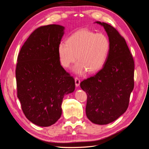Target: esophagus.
Instances as JSON below:
<instances>
[{"mask_svg":"<svg viewBox=\"0 0 149 149\" xmlns=\"http://www.w3.org/2000/svg\"><path fill=\"white\" fill-rule=\"evenodd\" d=\"M74 80H75V85H76V86H79V84H80V82H81L80 79L76 77L74 78Z\"/></svg>","mask_w":149,"mask_h":149,"instance_id":"1","label":"esophagus"}]
</instances>
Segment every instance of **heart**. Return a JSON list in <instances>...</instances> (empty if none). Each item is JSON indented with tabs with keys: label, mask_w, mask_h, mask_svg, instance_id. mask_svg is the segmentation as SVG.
I'll list each match as a JSON object with an SVG mask.
<instances>
[{
	"label": "heart",
	"mask_w": 149,
	"mask_h": 149,
	"mask_svg": "<svg viewBox=\"0 0 149 149\" xmlns=\"http://www.w3.org/2000/svg\"><path fill=\"white\" fill-rule=\"evenodd\" d=\"M109 48V40L104 33L81 29L71 34L66 42L59 43L58 53L63 67L69 68L77 55L78 62L74 67L76 73L81 74L86 70L88 73H95L104 65Z\"/></svg>",
	"instance_id": "b5f03b06"
}]
</instances>
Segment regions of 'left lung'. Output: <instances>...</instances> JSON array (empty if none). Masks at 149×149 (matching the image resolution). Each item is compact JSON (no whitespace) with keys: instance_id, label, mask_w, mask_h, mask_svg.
Masks as SVG:
<instances>
[{"instance_id":"obj_1","label":"left lung","mask_w":149,"mask_h":149,"mask_svg":"<svg viewBox=\"0 0 149 149\" xmlns=\"http://www.w3.org/2000/svg\"><path fill=\"white\" fill-rule=\"evenodd\" d=\"M104 28L110 48L102 68L84 79L80 86L87 94L86 113L93 123L104 125L124 114L134 87V61L124 38L113 26L96 22Z\"/></svg>"}]
</instances>
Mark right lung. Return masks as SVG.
<instances>
[{"mask_svg":"<svg viewBox=\"0 0 149 149\" xmlns=\"http://www.w3.org/2000/svg\"><path fill=\"white\" fill-rule=\"evenodd\" d=\"M63 30L58 25L40 26L26 39L17 57V97L22 109L30 121L42 127L60 119L65 94L75 88L74 78L61 66L58 57Z\"/></svg>","mask_w":149,"mask_h":149,"instance_id":"right-lung-1","label":"right lung"}]
</instances>
